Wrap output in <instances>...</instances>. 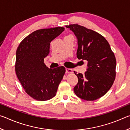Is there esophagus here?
I'll list each match as a JSON object with an SVG mask.
<instances>
[{
    "mask_svg": "<svg viewBox=\"0 0 130 130\" xmlns=\"http://www.w3.org/2000/svg\"><path fill=\"white\" fill-rule=\"evenodd\" d=\"M66 73H73V70L71 69H69V68H66Z\"/></svg>",
    "mask_w": 130,
    "mask_h": 130,
    "instance_id": "obj_1",
    "label": "esophagus"
}]
</instances>
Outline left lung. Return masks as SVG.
<instances>
[{"label": "left lung", "mask_w": 130, "mask_h": 130, "mask_svg": "<svg viewBox=\"0 0 130 130\" xmlns=\"http://www.w3.org/2000/svg\"><path fill=\"white\" fill-rule=\"evenodd\" d=\"M66 27L72 31L77 39V57L88 61L84 74L74 72L78 79L74 87V93L85 100L98 99L109 91L115 79V55L108 41L98 32L75 24Z\"/></svg>", "instance_id": "8db88e82"}]
</instances>
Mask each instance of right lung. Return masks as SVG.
<instances>
[{
	"label": "right lung",
	"instance_id": "obj_1",
	"mask_svg": "<svg viewBox=\"0 0 130 130\" xmlns=\"http://www.w3.org/2000/svg\"><path fill=\"white\" fill-rule=\"evenodd\" d=\"M64 29L58 27L36 30L17 48L15 72L25 92L34 99L45 101L56 96L65 68L49 69L44 63V58L50 52V42Z\"/></svg>",
	"mask_w": 130,
	"mask_h": 130
}]
</instances>
